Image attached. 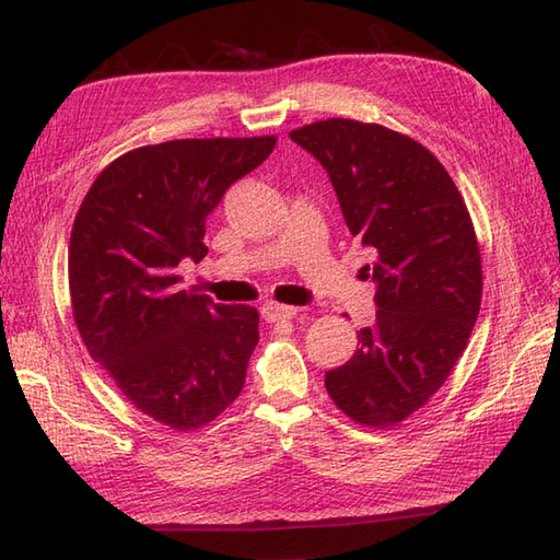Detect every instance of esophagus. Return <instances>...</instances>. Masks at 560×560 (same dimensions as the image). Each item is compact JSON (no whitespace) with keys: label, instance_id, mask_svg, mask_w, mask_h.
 I'll use <instances>...</instances> for the list:
<instances>
[{"label":"esophagus","instance_id":"obj_1","mask_svg":"<svg viewBox=\"0 0 560 560\" xmlns=\"http://www.w3.org/2000/svg\"><path fill=\"white\" fill-rule=\"evenodd\" d=\"M262 317H265V322H285V319L298 317V307L267 303V305H262Z\"/></svg>","mask_w":560,"mask_h":560}]
</instances>
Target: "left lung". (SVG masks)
Here are the masks:
<instances>
[{
  "mask_svg": "<svg viewBox=\"0 0 560 560\" xmlns=\"http://www.w3.org/2000/svg\"><path fill=\"white\" fill-rule=\"evenodd\" d=\"M334 184L350 234L376 255V322L326 371L338 409L393 425L423 407L466 350L482 298L476 232L447 170L388 127L331 118L291 132Z\"/></svg>",
  "mask_w": 560,
  "mask_h": 560,
  "instance_id": "obj_1",
  "label": "left lung"
}]
</instances>
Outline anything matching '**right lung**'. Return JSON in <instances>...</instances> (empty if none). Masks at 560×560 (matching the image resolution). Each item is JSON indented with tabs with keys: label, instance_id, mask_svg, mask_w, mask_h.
<instances>
[{
	"label": "right lung",
	"instance_id": "add662e5",
	"mask_svg": "<svg viewBox=\"0 0 560 560\" xmlns=\"http://www.w3.org/2000/svg\"><path fill=\"white\" fill-rule=\"evenodd\" d=\"M275 137L175 139L141 147L96 177L68 246L78 331L130 402L177 430L218 419L246 383L260 314L182 291L208 214L267 161Z\"/></svg>",
	"mask_w": 560,
	"mask_h": 560
}]
</instances>
